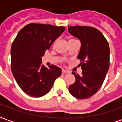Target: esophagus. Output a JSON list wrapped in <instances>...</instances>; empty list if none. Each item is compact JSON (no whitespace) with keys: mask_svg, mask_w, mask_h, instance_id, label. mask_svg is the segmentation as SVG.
Masks as SVG:
<instances>
[{"mask_svg":"<svg viewBox=\"0 0 122 122\" xmlns=\"http://www.w3.org/2000/svg\"><path fill=\"white\" fill-rule=\"evenodd\" d=\"M68 73V71H66V70H62V73H63V74H66V73Z\"/></svg>","mask_w":122,"mask_h":122,"instance_id":"esophagus-1","label":"esophagus"}]
</instances>
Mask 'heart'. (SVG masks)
<instances>
[{
    "mask_svg": "<svg viewBox=\"0 0 122 122\" xmlns=\"http://www.w3.org/2000/svg\"><path fill=\"white\" fill-rule=\"evenodd\" d=\"M73 40H74V39H70V40H69V41H73ZM56 42H55V43H56Z\"/></svg>",
    "mask_w": 122,
    "mask_h": 122,
    "instance_id": "obj_1",
    "label": "heart"
}]
</instances>
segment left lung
Segmentation results:
<instances>
[{"label":"left lung","instance_id":"obj_1","mask_svg":"<svg viewBox=\"0 0 122 122\" xmlns=\"http://www.w3.org/2000/svg\"><path fill=\"white\" fill-rule=\"evenodd\" d=\"M68 31L79 39L81 51L77 58L82 70L81 75L72 71L76 81L69 86L71 95L79 99L93 96L104 81L109 68V46L100 31L93 27L70 26Z\"/></svg>","mask_w":122,"mask_h":122}]
</instances>
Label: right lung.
<instances>
[{"instance_id":"right-lung-1","label":"right lung","mask_w":122,"mask_h":122,"mask_svg":"<svg viewBox=\"0 0 122 122\" xmlns=\"http://www.w3.org/2000/svg\"><path fill=\"white\" fill-rule=\"evenodd\" d=\"M65 30V27L30 23L18 33L11 49V68L16 81L26 94L40 97L48 93L61 69L42 64L45 51Z\"/></svg>"}]
</instances>
